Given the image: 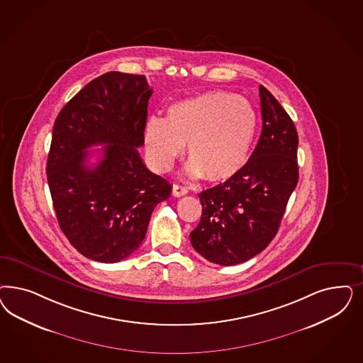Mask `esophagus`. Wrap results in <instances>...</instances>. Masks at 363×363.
I'll list each match as a JSON object with an SVG mask.
<instances>
[{
	"label": "esophagus",
	"instance_id": "1",
	"mask_svg": "<svg viewBox=\"0 0 363 363\" xmlns=\"http://www.w3.org/2000/svg\"><path fill=\"white\" fill-rule=\"evenodd\" d=\"M187 187L180 186V184H174V187H172V195H174V196H176V198H180V196H184V195H187Z\"/></svg>",
	"mask_w": 363,
	"mask_h": 363
}]
</instances>
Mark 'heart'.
<instances>
[{
	"label": "heart",
	"mask_w": 363,
	"mask_h": 363,
	"mask_svg": "<svg viewBox=\"0 0 363 363\" xmlns=\"http://www.w3.org/2000/svg\"><path fill=\"white\" fill-rule=\"evenodd\" d=\"M257 124V111L246 99L224 91L207 92L168 106L165 118L150 117L144 127L145 152L164 172L187 144L188 174L224 183L246 167Z\"/></svg>",
	"instance_id": "heart-1"
}]
</instances>
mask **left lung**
Instances as JSON below:
<instances>
[{
    "instance_id": "obj_1",
    "label": "left lung",
    "mask_w": 363,
    "mask_h": 363,
    "mask_svg": "<svg viewBox=\"0 0 363 363\" xmlns=\"http://www.w3.org/2000/svg\"><path fill=\"white\" fill-rule=\"evenodd\" d=\"M262 133L233 180L200 192L203 212L191 245L212 263L234 266L262 252L278 233L298 184V133L291 117L259 86Z\"/></svg>"
}]
</instances>
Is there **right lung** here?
<instances>
[{"label": "right lung", "mask_w": 363, "mask_h": 363, "mask_svg": "<svg viewBox=\"0 0 363 363\" xmlns=\"http://www.w3.org/2000/svg\"><path fill=\"white\" fill-rule=\"evenodd\" d=\"M145 76L108 72L60 111L47 177L60 228L82 255L116 263L140 247L155 207L172 186L143 163L148 100ZM106 143L94 167L89 146Z\"/></svg>", "instance_id": "add662e5"}]
</instances>
